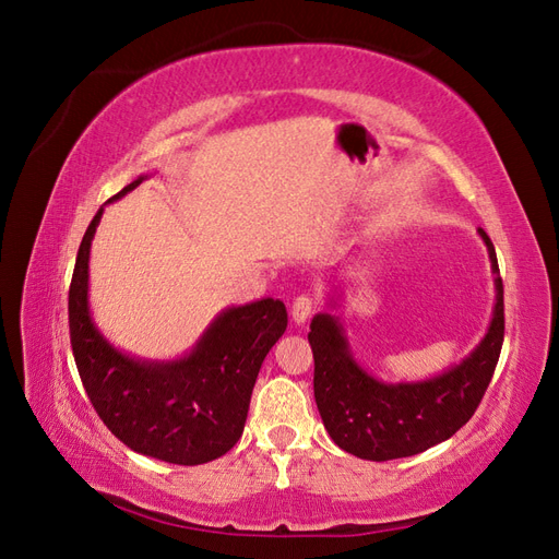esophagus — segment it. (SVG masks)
<instances>
[{
  "label": "esophagus",
  "instance_id": "1",
  "mask_svg": "<svg viewBox=\"0 0 559 559\" xmlns=\"http://www.w3.org/2000/svg\"><path fill=\"white\" fill-rule=\"evenodd\" d=\"M312 308H314V302H312V298L310 296H298V298H294V302H292V319L296 321V324L300 326V324H306L308 321V317L312 314Z\"/></svg>",
  "mask_w": 559,
  "mask_h": 559
}]
</instances>
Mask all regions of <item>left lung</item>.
<instances>
[{"mask_svg":"<svg viewBox=\"0 0 559 559\" xmlns=\"http://www.w3.org/2000/svg\"><path fill=\"white\" fill-rule=\"evenodd\" d=\"M495 275V310L480 343L460 364L427 380L384 382L357 361L341 317L337 292L331 312L312 317L308 341L314 354V401L333 443L368 462L413 456L448 441L476 413L492 380L503 343V284L492 240L478 228Z\"/></svg>","mask_w":559,"mask_h":559,"instance_id":"left-lung-1","label":"left lung"}]
</instances>
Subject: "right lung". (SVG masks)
I'll use <instances>...</instances> for the list:
<instances>
[{"label": "right lung", "instance_id": "add662e5", "mask_svg": "<svg viewBox=\"0 0 559 559\" xmlns=\"http://www.w3.org/2000/svg\"><path fill=\"white\" fill-rule=\"evenodd\" d=\"M146 177L140 175L105 205ZM105 205L83 235L70 286V335L81 382L99 419L130 450L181 466L218 460L245 431L261 364L286 331L284 302L267 296L222 310L175 359H142L118 349L97 329L88 300L91 247Z\"/></svg>", "mask_w": 559, "mask_h": 559}]
</instances>
